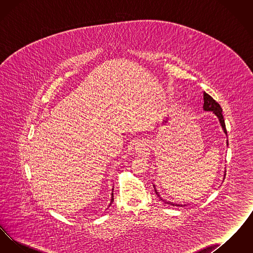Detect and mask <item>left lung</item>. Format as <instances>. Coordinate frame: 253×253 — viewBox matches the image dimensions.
<instances>
[{
  "instance_id": "obj_1",
  "label": "left lung",
  "mask_w": 253,
  "mask_h": 253,
  "mask_svg": "<svg viewBox=\"0 0 253 253\" xmlns=\"http://www.w3.org/2000/svg\"><path fill=\"white\" fill-rule=\"evenodd\" d=\"M203 108H204L205 111H211V112H213V114L216 116L217 118H218V120L220 121L221 126H222L224 132H225L226 134H228V133H227V130H226V124H225L224 117H223V114H222V108H221V106L219 105V103L216 102L211 96H210L209 94L205 93V92L204 105H203ZM225 176H226V172H225ZM155 189H156V188H155ZM155 192L157 193V196L161 199V197L159 196V194L157 193V190H155ZM161 200H163V199H161ZM163 201H164V200H163ZM164 202L167 203V204L171 205V206H177V207H186V206H187L186 204H175V203H172V202H169V201H164Z\"/></svg>"
}]
</instances>
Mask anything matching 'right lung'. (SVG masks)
Returning a JSON list of instances; mask_svg holds the SVG:
<instances>
[{
  "label": "right lung",
  "instance_id": "add662e5",
  "mask_svg": "<svg viewBox=\"0 0 253 253\" xmlns=\"http://www.w3.org/2000/svg\"><path fill=\"white\" fill-rule=\"evenodd\" d=\"M112 195H113V196H112V199H111V202H110V204H109L108 207H110V206H111V204L113 203V201H114V198H113V197H114V194H112Z\"/></svg>",
  "mask_w": 253,
  "mask_h": 253
}]
</instances>
